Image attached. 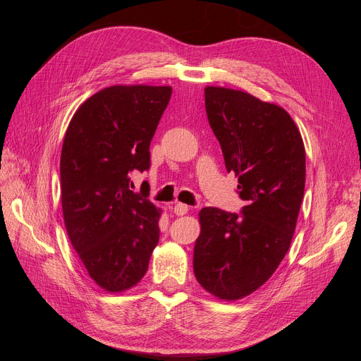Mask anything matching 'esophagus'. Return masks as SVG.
I'll use <instances>...</instances> for the list:
<instances>
[{"instance_id": "esophagus-1", "label": "esophagus", "mask_w": 361, "mask_h": 361, "mask_svg": "<svg viewBox=\"0 0 361 361\" xmlns=\"http://www.w3.org/2000/svg\"><path fill=\"white\" fill-rule=\"evenodd\" d=\"M188 211H190V207L183 203H178L173 207V212L176 215H185V214H188Z\"/></svg>"}]
</instances>
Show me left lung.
I'll use <instances>...</instances> for the list:
<instances>
[{
	"label": "left lung",
	"instance_id": "1",
	"mask_svg": "<svg viewBox=\"0 0 361 361\" xmlns=\"http://www.w3.org/2000/svg\"><path fill=\"white\" fill-rule=\"evenodd\" d=\"M204 106L245 206L239 214L203 207L192 267L207 292L233 301L264 285L288 253L304 195L305 150L279 105L206 87Z\"/></svg>",
	"mask_w": 361,
	"mask_h": 361
}]
</instances>
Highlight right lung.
<instances>
[{
    "mask_svg": "<svg viewBox=\"0 0 361 361\" xmlns=\"http://www.w3.org/2000/svg\"><path fill=\"white\" fill-rule=\"evenodd\" d=\"M170 96L171 87H108L76 110L64 135V226L89 276L108 292L135 286L159 241L161 211L147 191L130 190V176L150 167V141Z\"/></svg>",
    "mask_w": 361,
    "mask_h": 361,
    "instance_id": "obj_1",
    "label": "right lung"
}]
</instances>
